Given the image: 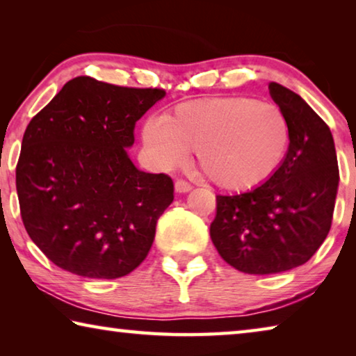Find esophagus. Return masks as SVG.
<instances>
[{
	"mask_svg": "<svg viewBox=\"0 0 356 356\" xmlns=\"http://www.w3.org/2000/svg\"><path fill=\"white\" fill-rule=\"evenodd\" d=\"M174 188H176L177 193H186L193 188V185L190 182H186L184 179H179L176 184H174Z\"/></svg>",
	"mask_w": 356,
	"mask_h": 356,
	"instance_id": "1",
	"label": "esophagus"
}]
</instances>
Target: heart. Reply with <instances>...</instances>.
<instances>
[{
    "label": "heart",
    "instance_id": "heart-1",
    "mask_svg": "<svg viewBox=\"0 0 356 356\" xmlns=\"http://www.w3.org/2000/svg\"><path fill=\"white\" fill-rule=\"evenodd\" d=\"M143 138L160 166H180L191 150H197L201 171L216 186L248 191L280 170L291 129L276 105L234 95L190 100L168 118H150Z\"/></svg>",
    "mask_w": 356,
    "mask_h": 356
}]
</instances>
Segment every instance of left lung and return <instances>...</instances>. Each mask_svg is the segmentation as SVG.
Masks as SVG:
<instances>
[{"label": "left lung", "mask_w": 356, "mask_h": 356, "mask_svg": "<svg viewBox=\"0 0 356 356\" xmlns=\"http://www.w3.org/2000/svg\"><path fill=\"white\" fill-rule=\"evenodd\" d=\"M268 89L289 120L286 159L257 188L216 196L210 225L218 254L248 275L281 273L308 262L330 232L339 184L328 125L291 89L275 81Z\"/></svg>", "instance_id": "obj_1"}]
</instances>
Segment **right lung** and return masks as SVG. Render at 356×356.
I'll return each mask as SVG.
<instances>
[{
	"label": "right lung",
	"mask_w": 356,
	"mask_h": 356,
	"mask_svg": "<svg viewBox=\"0 0 356 356\" xmlns=\"http://www.w3.org/2000/svg\"><path fill=\"white\" fill-rule=\"evenodd\" d=\"M165 94L76 76L28 124L15 170L20 215L59 268L114 280L146 259L174 184L136 170L125 147Z\"/></svg>",
	"instance_id": "add662e5"
}]
</instances>
